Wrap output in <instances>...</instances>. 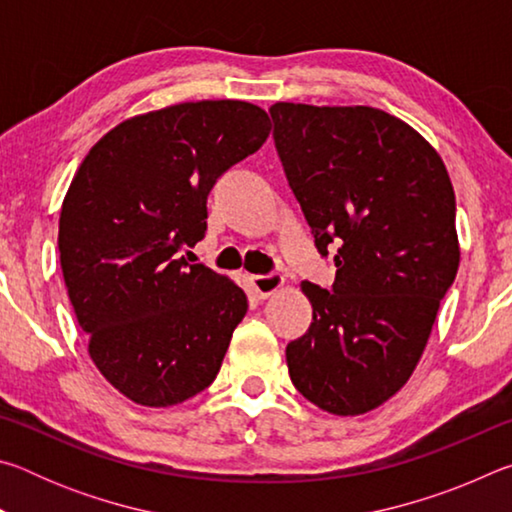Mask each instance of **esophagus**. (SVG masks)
Wrapping results in <instances>:
<instances>
[{"label": "esophagus", "mask_w": 512, "mask_h": 512, "mask_svg": "<svg viewBox=\"0 0 512 512\" xmlns=\"http://www.w3.org/2000/svg\"><path fill=\"white\" fill-rule=\"evenodd\" d=\"M250 284L259 298H268L273 296L275 291H280L284 287V275L280 273H268V275H253L250 277Z\"/></svg>", "instance_id": "esophagus-1"}]
</instances>
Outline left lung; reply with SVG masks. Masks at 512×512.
Wrapping results in <instances>:
<instances>
[{"label":"left lung","instance_id":"obj_1","mask_svg":"<svg viewBox=\"0 0 512 512\" xmlns=\"http://www.w3.org/2000/svg\"><path fill=\"white\" fill-rule=\"evenodd\" d=\"M275 149L327 257L332 291L302 282L314 318L287 345L293 386L334 415L400 391L427 348L461 248L454 187L438 151L370 106H271Z\"/></svg>","mask_w":512,"mask_h":512}]
</instances>
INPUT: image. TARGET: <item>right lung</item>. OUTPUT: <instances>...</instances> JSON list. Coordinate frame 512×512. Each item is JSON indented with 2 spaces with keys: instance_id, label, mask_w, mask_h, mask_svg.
<instances>
[{
  "instance_id": "obj_1",
  "label": "right lung",
  "mask_w": 512,
  "mask_h": 512,
  "mask_svg": "<svg viewBox=\"0 0 512 512\" xmlns=\"http://www.w3.org/2000/svg\"><path fill=\"white\" fill-rule=\"evenodd\" d=\"M271 133L248 101H187L112 128L85 155L58 221V250L94 366L135 404L173 406L219 372L248 298L189 264L207 194Z\"/></svg>"
}]
</instances>
